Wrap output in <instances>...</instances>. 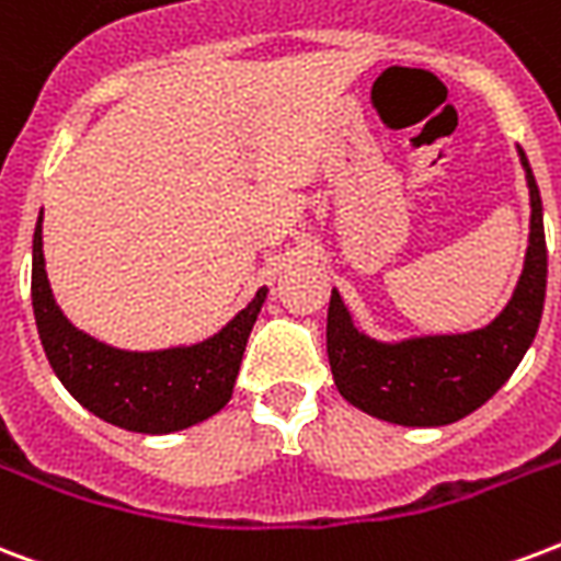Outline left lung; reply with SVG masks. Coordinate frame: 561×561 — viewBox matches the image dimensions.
Listing matches in <instances>:
<instances>
[{"label": "left lung", "mask_w": 561, "mask_h": 561, "mask_svg": "<svg viewBox=\"0 0 561 561\" xmlns=\"http://www.w3.org/2000/svg\"><path fill=\"white\" fill-rule=\"evenodd\" d=\"M529 247L515 297L485 329L468 335L414 337L403 344H376L358 335L344 302L332 290L327 350L332 376L344 400L362 412L403 426H444L480 409L518 367L536 337L547 288V243L541 196L527 156Z\"/></svg>", "instance_id": "left-lung-1"}]
</instances>
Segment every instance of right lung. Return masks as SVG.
Instances as JSON below:
<instances>
[{"label": "right lung", "mask_w": 561, "mask_h": 561, "mask_svg": "<svg viewBox=\"0 0 561 561\" xmlns=\"http://www.w3.org/2000/svg\"><path fill=\"white\" fill-rule=\"evenodd\" d=\"M267 290L214 337L185 350L123 353L72 329L55 306L43 271L41 220L34 226L32 306L49 365L64 388L96 417L131 433H176L229 403L252 323Z\"/></svg>", "instance_id": "right-lung-1"}]
</instances>
